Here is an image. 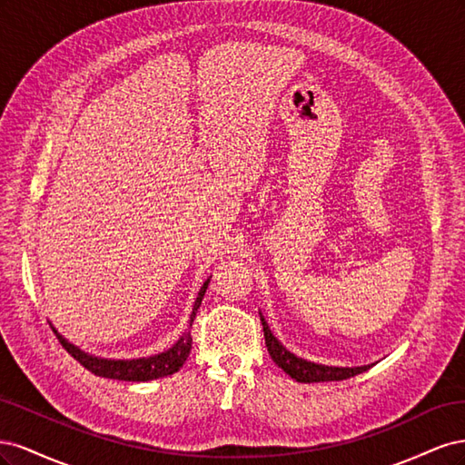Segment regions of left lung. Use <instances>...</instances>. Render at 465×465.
<instances>
[{
    "label": "left lung",
    "mask_w": 465,
    "mask_h": 465,
    "mask_svg": "<svg viewBox=\"0 0 465 465\" xmlns=\"http://www.w3.org/2000/svg\"><path fill=\"white\" fill-rule=\"evenodd\" d=\"M260 320L263 326L265 347H267V351H270L273 362L279 369H283L292 380H297V382H304V384L335 382V380H345L351 376H357L372 367V364H364V367H326V364L304 361L297 355H292L291 351H287L277 341V337L272 333L270 326H267V322L263 320L262 314H260Z\"/></svg>",
    "instance_id": "left-lung-1"
}]
</instances>
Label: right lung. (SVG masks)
I'll return each instance as SVG.
<instances>
[{
    "mask_svg": "<svg viewBox=\"0 0 465 465\" xmlns=\"http://www.w3.org/2000/svg\"><path fill=\"white\" fill-rule=\"evenodd\" d=\"M207 285H209V279L200 289L198 299H195L193 311L190 314V326L195 318V312H198V308L203 301ZM54 333H55V337H58L62 347L67 351V353L72 355L77 362H81L87 371H91L96 376H103V378L125 380V382H147V380L174 374L182 369V364L186 362L190 351H192V335H190V331H184L180 340L171 349H166L164 353L143 357V359H132V361H114V359H101V357L89 355V353H85V351L75 347L74 343H69L65 337H62L55 330H54Z\"/></svg>",
    "mask_w": 465,
    "mask_h": 465,
    "instance_id": "right-lung-1",
    "label": "right lung"
}]
</instances>
